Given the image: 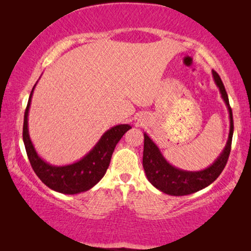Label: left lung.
Instances as JSON below:
<instances>
[{"label": "left lung", "instance_id": "1", "mask_svg": "<svg viewBox=\"0 0 251 251\" xmlns=\"http://www.w3.org/2000/svg\"><path fill=\"white\" fill-rule=\"evenodd\" d=\"M212 77L217 87L219 88L222 99L227 106L230 120L229 135L226 146L220 152L214 163L209 167L198 172H188L173 166L161 154L158 146L151 141L150 136L144 133V152H143V167L145 171L147 179L151 184L167 195L172 196H185L199 192L209 186L211 182L217 179L218 176L226 166L229 154L231 150V141L233 134L232 110L229 105L227 92L219 75L212 71Z\"/></svg>", "mask_w": 251, "mask_h": 251}]
</instances>
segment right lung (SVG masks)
<instances>
[{"instance_id":"obj_1","label":"right lung","mask_w":251,"mask_h":251,"mask_svg":"<svg viewBox=\"0 0 251 251\" xmlns=\"http://www.w3.org/2000/svg\"><path fill=\"white\" fill-rule=\"evenodd\" d=\"M35 86L36 84L29 94L23 124V142L33 171L42 182L57 193L75 195L87 192L104 177L117 143L121 141L123 135L131 128V126L121 124L112 127L101 135L96 145L83 158L64 166H54L41 158L29 138L28 110Z\"/></svg>"}]
</instances>
